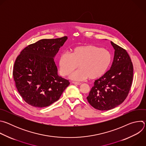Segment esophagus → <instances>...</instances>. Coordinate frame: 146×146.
I'll return each instance as SVG.
<instances>
[{"label": "esophagus", "instance_id": "obj_1", "mask_svg": "<svg viewBox=\"0 0 146 146\" xmlns=\"http://www.w3.org/2000/svg\"><path fill=\"white\" fill-rule=\"evenodd\" d=\"M72 83L73 84H76V85H81V82H75V81H73L72 82Z\"/></svg>", "mask_w": 146, "mask_h": 146}]
</instances>
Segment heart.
Masks as SVG:
<instances>
[{"instance_id": "obj_1", "label": "heart", "mask_w": 146, "mask_h": 146, "mask_svg": "<svg viewBox=\"0 0 146 146\" xmlns=\"http://www.w3.org/2000/svg\"><path fill=\"white\" fill-rule=\"evenodd\" d=\"M112 59L111 54L106 49L91 44L79 46L74 47L70 54H60L58 60L59 72L62 76H68L78 65L79 69L70 76L72 79L95 80L105 74Z\"/></svg>"}]
</instances>
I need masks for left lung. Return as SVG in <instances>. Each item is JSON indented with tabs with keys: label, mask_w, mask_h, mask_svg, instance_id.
Segmentation results:
<instances>
[{
	"label": "left lung",
	"mask_w": 146,
	"mask_h": 146,
	"mask_svg": "<svg viewBox=\"0 0 146 146\" xmlns=\"http://www.w3.org/2000/svg\"><path fill=\"white\" fill-rule=\"evenodd\" d=\"M115 50L110 69L94 82L87 99L95 109L109 110L125 99L132 86L133 67L127 51L112 41Z\"/></svg>",
	"instance_id": "1"
}]
</instances>
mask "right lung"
Wrapping results in <instances>:
<instances>
[{"instance_id":"right-lung-1","label":"right lung","mask_w":146,"mask_h":146,"mask_svg":"<svg viewBox=\"0 0 146 146\" xmlns=\"http://www.w3.org/2000/svg\"><path fill=\"white\" fill-rule=\"evenodd\" d=\"M67 36L41 39L25 47L15 61L13 75L23 99L35 108H45L57 101L70 84L58 76L54 58Z\"/></svg>"}]
</instances>
